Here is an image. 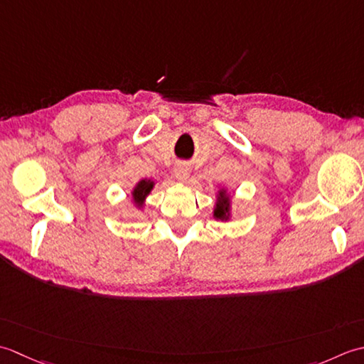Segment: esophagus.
Listing matches in <instances>:
<instances>
[{
	"mask_svg": "<svg viewBox=\"0 0 364 364\" xmlns=\"http://www.w3.org/2000/svg\"><path fill=\"white\" fill-rule=\"evenodd\" d=\"M174 176L177 181L185 182L190 177V166L187 165V163H177V165L174 166Z\"/></svg>",
	"mask_w": 364,
	"mask_h": 364,
	"instance_id": "obj_1",
	"label": "esophagus"
}]
</instances>
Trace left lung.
I'll return each mask as SVG.
<instances>
[{"label":"left lung","mask_w":364,"mask_h":364,"mask_svg":"<svg viewBox=\"0 0 364 364\" xmlns=\"http://www.w3.org/2000/svg\"><path fill=\"white\" fill-rule=\"evenodd\" d=\"M213 218L218 221H229L232 218V196L226 187H220L215 195Z\"/></svg>","instance_id":"8db88e82"}]
</instances>
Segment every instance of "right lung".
<instances>
[{
  "label": "right lung",
  "instance_id": "1",
  "mask_svg": "<svg viewBox=\"0 0 364 364\" xmlns=\"http://www.w3.org/2000/svg\"><path fill=\"white\" fill-rule=\"evenodd\" d=\"M155 187V181L152 179H141L135 183V187L132 188L130 191V198H132V203L133 205L136 207L138 210H143L144 205H146V198L151 195V191Z\"/></svg>",
  "mask_w": 364,
  "mask_h": 364
}]
</instances>
